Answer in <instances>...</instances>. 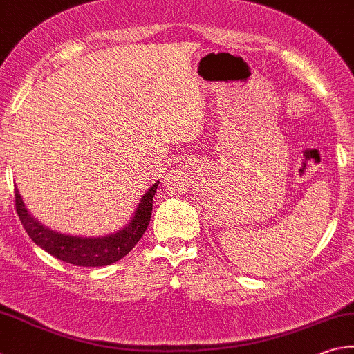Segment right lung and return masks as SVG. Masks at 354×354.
Instances as JSON below:
<instances>
[{
  "label": "right lung",
  "instance_id": "add662e5",
  "mask_svg": "<svg viewBox=\"0 0 354 354\" xmlns=\"http://www.w3.org/2000/svg\"><path fill=\"white\" fill-rule=\"evenodd\" d=\"M158 183L152 185L140 198L134 216L128 225L117 232L102 237H80L49 230L26 208L18 188H15L17 212L32 242H35L50 256L77 266H106L123 259L145 234L151 220L152 198L156 196Z\"/></svg>",
  "mask_w": 354,
  "mask_h": 354
}]
</instances>
